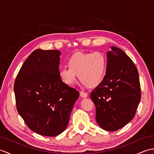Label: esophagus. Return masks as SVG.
<instances>
[{
  "mask_svg": "<svg viewBox=\"0 0 154 154\" xmlns=\"http://www.w3.org/2000/svg\"><path fill=\"white\" fill-rule=\"evenodd\" d=\"M80 95L83 98H87L88 97V93L83 92V91H80Z\"/></svg>",
  "mask_w": 154,
  "mask_h": 154,
  "instance_id": "obj_1",
  "label": "esophagus"
}]
</instances>
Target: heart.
I'll return each mask as SVG.
<instances>
[{"instance_id":"1","label":"heart","mask_w":154,"mask_h":154,"mask_svg":"<svg viewBox=\"0 0 154 154\" xmlns=\"http://www.w3.org/2000/svg\"><path fill=\"white\" fill-rule=\"evenodd\" d=\"M67 65V67L59 70L60 77L65 84L73 85L79 77L84 85L95 87L102 82L105 76L107 60L105 55L99 51L76 52L68 58Z\"/></svg>"}]
</instances>
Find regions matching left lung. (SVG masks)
Here are the masks:
<instances>
[{
	"label": "left lung",
	"mask_w": 154,
	"mask_h": 154,
	"mask_svg": "<svg viewBox=\"0 0 154 154\" xmlns=\"http://www.w3.org/2000/svg\"><path fill=\"white\" fill-rule=\"evenodd\" d=\"M107 53L106 74L90 97L96 106V121L107 131H116L134 117L141 99L138 71L119 48Z\"/></svg>",
	"instance_id": "1"
}]
</instances>
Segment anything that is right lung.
<instances>
[{"label":"right lung","instance_id":"add662e5","mask_svg":"<svg viewBox=\"0 0 154 154\" xmlns=\"http://www.w3.org/2000/svg\"><path fill=\"white\" fill-rule=\"evenodd\" d=\"M60 55L59 50H34L14 81L18 112L29 128L42 136H55L66 129L79 96L60 77Z\"/></svg>","mask_w":154,"mask_h":154}]
</instances>
